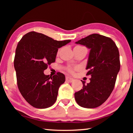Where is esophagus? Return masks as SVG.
<instances>
[{
    "label": "esophagus",
    "mask_w": 133,
    "mask_h": 133,
    "mask_svg": "<svg viewBox=\"0 0 133 133\" xmlns=\"http://www.w3.org/2000/svg\"><path fill=\"white\" fill-rule=\"evenodd\" d=\"M66 80L67 81V82H70V83H71L73 81V78H72L70 77H69V76H66Z\"/></svg>",
    "instance_id": "1"
}]
</instances>
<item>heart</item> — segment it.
Returning a JSON list of instances; mask_svg holds the SVG:
<instances>
[{"label":"heart","instance_id":"obj_1","mask_svg":"<svg viewBox=\"0 0 133 133\" xmlns=\"http://www.w3.org/2000/svg\"><path fill=\"white\" fill-rule=\"evenodd\" d=\"M77 47H80V46H77ZM68 71L69 73H73L75 70H77L78 69V67H68L66 69Z\"/></svg>","mask_w":133,"mask_h":133}]
</instances>
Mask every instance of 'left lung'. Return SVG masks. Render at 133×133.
I'll return each instance as SVG.
<instances>
[{"mask_svg":"<svg viewBox=\"0 0 133 133\" xmlns=\"http://www.w3.org/2000/svg\"><path fill=\"white\" fill-rule=\"evenodd\" d=\"M90 49L86 69L91 75L90 82L75 93V100L80 106L92 109L97 107L109 97L115 85L120 71L118 49L110 37L92 34L76 42Z\"/></svg>","mask_w":133,"mask_h":133,"instance_id":"1","label":"left lung"}]
</instances>
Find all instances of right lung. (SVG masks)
I'll return each mask as SVG.
<instances>
[{"label":"right lung","instance_id":"obj_1","mask_svg":"<svg viewBox=\"0 0 133 133\" xmlns=\"http://www.w3.org/2000/svg\"><path fill=\"white\" fill-rule=\"evenodd\" d=\"M70 42L57 41L42 33L30 31L18 43L14 59L17 86L33 107L46 109L56 102L65 76L58 72L52 77L45 75L44 70L55 62L58 49Z\"/></svg>","mask_w":133,"mask_h":133}]
</instances>
